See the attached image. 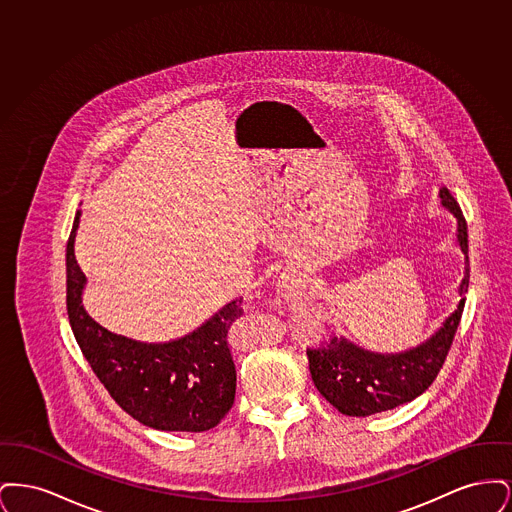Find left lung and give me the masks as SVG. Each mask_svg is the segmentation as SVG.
Returning <instances> with one entry per match:
<instances>
[{"mask_svg":"<svg viewBox=\"0 0 512 512\" xmlns=\"http://www.w3.org/2000/svg\"><path fill=\"white\" fill-rule=\"evenodd\" d=\"M441 205L457 219V242L464 253V278L459 295L468 290V232L463 211L447 188L439 190ZM464 297L438 332L403 353H372L347 338H332L307 349L309 370L320 395L347 416H370L405 405L436 380L451 349L463 315Z\"/></svg>","mask_w":512,"mask_h":512,"instance_id":"1","label":"left lung"}]
</instances>
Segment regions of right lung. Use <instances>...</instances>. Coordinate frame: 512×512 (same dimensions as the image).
<instances>
[{
	"label": "right lung",
	"instance_id": "1",
	"mask_svg": "<svg viewBox=\"0 0 512 512\" xmlns=\"http://www.w3.org/2000/svg\"><path fill=\"white\" fill-rule=\"evenodd\" d=\"M76 211L67 244V313L86 361L122 411L155 430L207 432L234 405L236 366L228 347L232 322L244 315L232 299L194 332L144 343L103 328L82 305L86 276L74 257Z\"/></svg>",
	"mask_w": 512,
	"mask_h": 512
}]
</instances>
